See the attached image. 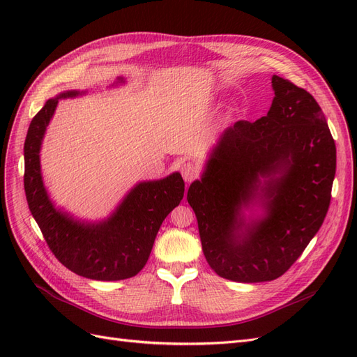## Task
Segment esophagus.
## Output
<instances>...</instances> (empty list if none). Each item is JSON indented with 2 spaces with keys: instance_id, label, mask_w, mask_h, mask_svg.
Segmentation results:
<instances>
[{
  "instance_id": "34e87169",
  "label": "esophagus",
  "mask_w": 357,
  "mask_h": 357,
  "mask_svg": "<svg viewBox=\"0 0 357 357\" xmlns=\"http://www.w3.org/2000/svg\"><path fill=\"white\" fill-rule=\"evenodd\" d=\"M198 174H199V168L195 164H192V162H186V164L181 167V176L188 183L195 180L198 177Z\"/></svg>"
}]
</instances>
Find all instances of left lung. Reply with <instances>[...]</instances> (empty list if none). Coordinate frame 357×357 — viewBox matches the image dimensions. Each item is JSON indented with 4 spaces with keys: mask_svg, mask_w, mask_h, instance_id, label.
Instances as JSON below:
<instances>
[{
    "mask_svg": "<svg viewBox=\"0 0 357 357\" xmlns=\"http://www.w3.org/2000/svg\"><path fill=\"white\" fill-rule=\"evenodd\" d=\"M266 116L220 135L201 180L188 190L202 252L232 282H271L305 250L326 218L337 149L320 105L305 89L273 75ZM259 200L264 218L242 208Z\"/></svg>",
    "mask_w": 357,
    "mask_h": 357,
    "instance_id": "left-lung-1",
    "label": "left lung"
}]
</instances>
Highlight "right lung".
<instances>
[{
    "label": "right lung",
    "instance_id": "add662e5",
    "mask_svg": "<svg viewBox=\"0 0 357 357\" xmlns=\"http://www.w3.org/2000/svg\"><path fill=\"white\" fill-rule=\"evenodd\" d=\"M117 82L123 83V79ZM77 95L80 92L68 91L47 100L31 121L24 147L25 195L32 218L63 266L86 278L116 282L144 268L162 222L185 195V181L174 172L162 180L138 183L110 218L100 223L74 220L56 210L43 185L40 147L58 100Z\"/></svg>",
    "mask_w": 357,
    "mask_h": 357
}]
</instances>
